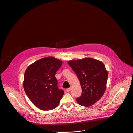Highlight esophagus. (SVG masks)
Instances as JSON below:
<instances>
[{
	"label": "esophagus",
	"instance_id": "1",
	"mask_svg": "<svg viewBox=\"0 0 133 133\" xmlns=\"http://www.w3.org/2000/svg\"><path fill=\"white\" fill-rule=\"evenodd\" d=\"M71 90V88H68V89H66V92H70V91Z\"/></svg>",
	"mask_w": 133,
	"mask_h": 133
}]
</instances>
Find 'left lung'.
Segmentation results:
<instances>
[{
  "label": "left lung",
  "instance_id": "8db88e82",
  "mask_svg": "<svg viewBox=\"0 0 133 133\" xmlns=\"http://www.w3.org/2000/svg\"><path fill=\"white\" fill-rule=\"evenodd\" d=\"M80 81L82 94L77 98L79 105L91 106L104 94L108 77L103 63L92 58H84L68 62Z\"/></svg>",
  "mask_w": 133,
  "mask_h": 133
}]
</instances>
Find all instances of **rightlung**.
Segmentation results:
<instances>
[{
  "label": "right lung",
  "instance_id": "right-lung-1",
  "mask_svg": "<svg viewBox=\"0 0 133 133\" xmlns=\"http://www.w3.org/2000/svg\"><path fill=\"white\" fill-rule=\"evenodd\" d=\"M62 64L61 60L50 56L36 61L26 68L24 90L29 99L38 108L50 110L59 105L64 91L58 88L55 76Z\"/></svg>",
  "mask_w": 133,
  "mask_h": 133
}]
</instances>
